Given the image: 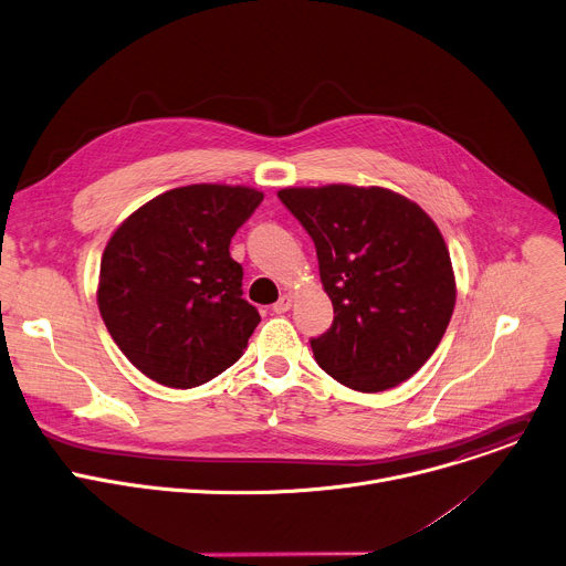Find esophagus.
I'll return each mask as SVG.
<instances>
[{"mask_svg":"<svg viewBox=\"0 0 566 566\" xmlns=\"http://www.w3.org/2000/svg\"><path fill=\"white\" fill-rule=\"evenodd\" d=\"M292 307V294H281V298L272 305V310L276 312V315H283V312H287Z\"/></svg>","mask_w":566,"mask_h":566,"instance_id":"esophagus-1","label":"esophagus"}]
</instances>
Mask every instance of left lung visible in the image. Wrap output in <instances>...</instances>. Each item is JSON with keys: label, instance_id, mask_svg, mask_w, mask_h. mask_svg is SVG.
<instances>
[{"label": "left lung", "instance_id": "left-lung-1", "mask_svg": "<svg viewBox=\"0 0 566 566\" xmlns=\"http://www.w3.org/2000/svg\"><path fill=\"white\" fill-rule=\"evenodd\" d=\"M279 200L315 242L335 310L333 326L310 339L317 364L361 394L409 380L441 344L457 303L433 220L380 186L283 188Z\"/></svg>", "mask_w": 566, "mask_h": 566}]
</instances>
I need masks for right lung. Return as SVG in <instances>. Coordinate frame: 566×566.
<instances>
[{
  "instance_id": "1",
  "label": "right lung",
  "mask_w": 566,
  "mask_h": 566,
  "mask_svg": "<svg viewBox=\"0 0 566 566\" xmlns=\"http://www.w3.org/2000/svg\"><path fill=\"white\" fill-rule=\"evenodd\" d=\"M261 202L249 186H181L146 202L107 240L101 317L150 380L193 389L244 353L261 315L242 298V265L229 244Z\"/></svg>"
}]
</instances>
